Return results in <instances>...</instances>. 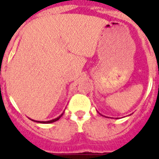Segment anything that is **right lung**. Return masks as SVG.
Wrapping results in <instances>:
<instances>
[{"mask_svg":"<svg viewBox=\"0 0 159 159\" xmlns=\"http://www.w3.org/2000/svg\"><path fill=\"white\" fill-rule=\"evenodd\" d=\"M62 116V114L60 116H58L57 118L54 119V120H48V121H36V122H40V123H43V124H49V123H53V122H55V121L58 120L60 118H61V116Z\"/></svg>","mask_w":159,"mask_h":159,"instance_id":"1","label":"right lung"}]
</instances>
